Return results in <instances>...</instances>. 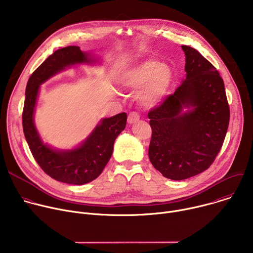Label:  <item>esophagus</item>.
<instances>
[{
  "label": "esophagus",
  "instance_id": "obj_1",
  "mask_svg": "<svg viewBox=\"0 0 253 253\" xmlns=\"http://www.w3.org/2000/svg\"><path fill=\"white\" fill-rule=\"evenodd\" d=\"M139 119H140V116H139V114L137 112H131L128 115L127 121H128L129 124H133V123H136L137 121H139Z\"/></svg>",
  "mask_w": 253,
  "mask_h": 253
}]
</instances>
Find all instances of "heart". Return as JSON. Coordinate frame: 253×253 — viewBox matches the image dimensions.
Returning a JSON list of instances; mask_svg holds the SVG:
<instances>
[{
  "mask_svg": "<svg viewBox=\"0 0 253 253\" xmlns=\"http://www.w3.org/2000/svg\"><path fill=\"white\" fill-rule=\"evenodd\" d=\"M174 79L172 68L158 60L150 59L140 62L122 74L120 84L122 88L137 91L140 102L147 107H153L167 97Z\"/></svg>",
  "mask_w": 253,
  "mask_h": 253,
  "instance_id": "heart-1",
  "label": "heart"
}]
</instances>
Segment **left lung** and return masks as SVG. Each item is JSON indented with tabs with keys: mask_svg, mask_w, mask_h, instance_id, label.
<instances>
[{
	"mask_svg": "<svg viewBox=\"0 0 253 253\" xmlns=\"http://www.w3.org/2000/svg\"><path fill=\"white\" fill-rule=\"evenodd\" d=\"M181 48L185 78L173 95L148 113L152 129L149 159L171 180H184L208 169L221 149L229 124L218 71L197 50Z\"/></svg>",
	"mask_w": 253,
	"mask_h": 253,
	"instance_id": "left-lung-1",
	"label": "left lung"
}]
</instances>
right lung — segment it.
Segmentation results:
<instances>
[{
  "mask_svg": "<svg viewBox=\"0 0 253 253\" xmlns=\"http://www.w3.org/2000/svg\"><path fill=\"white\" fill-rule=\"evenodd\" d=\"M92 52L69 46L50 55L29 78L23 110V130L30 150L46 174L57 181L83 185L96 179L110 160L114 142L125 129L127 114L102 118L88 137L71 149L54 148L41 138L35 125V110L41 85L53 76L76 65H97Z\"/></svg>",
  "mask_w": 253,
  "mask_h": 253,
  "instance_id": "1",
  "label": "right lung"
}]
</instances>
